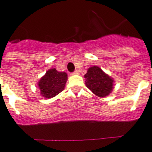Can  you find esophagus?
I'll return each mask as SVG.
<instances>
[{
    "label": "esophagus",
    "mask_w": 152,
    "mask_h": 152,
    "mask_svg": "<svg viewBox=\"0 0 152 152\" xmlns=\"http://www.w3.org/2000/svg\"><path fill=\"white\" fill-rule=\"evenodd\" d=\"M72 74H75V75H77V74H79V71H78V70H75V71H74Z\"/></svg>",
    "instance_id": "obj_1"
}]
</instances>
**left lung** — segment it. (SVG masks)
I'll list each match as a JSON object with an SVG mask.
<instances>
[{
	"instance_id": "left-lung-1",
	"label": "left lung",
	"mask_w": 152,
	"mask_h": 152,
	"mask_svg": "<svg viewBox=\"0 0 152 152\" xmlns=\"http://www.w3.org/2000/svg\"><path fill=\"white\" fill-rule=\"evenodd\" d=\"M84 77L86 86L97 96H107L112 91L113 80L97 66L89 68Z\"/></svg>"
}]
</instances>
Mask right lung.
<instances>
[{
	"instance_id": "obj_1",
	"label": "right lung",
	"mask_w": 152,
	"mask_h": 152,
	"mask_svg": "<svg viewBox=\"0 0 152 152\" xmlns=\"http://www.w3.org/2000/svg\"><path fill=\"white\" fill-rule=\"evenodd\" d=\"M68 80L66 72H57L55 68L49 69L38 83L40 93L45 98H53L63 91Z\"/></svg>"
}]
</instances>
